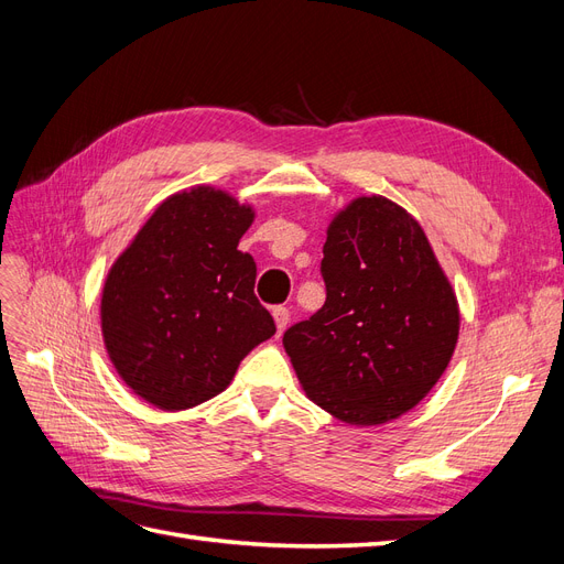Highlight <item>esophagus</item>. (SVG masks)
Masks as SVG:
<instances>
[{"mask_svg":"<svg viewBox=\"0 0 564 564\" xmlns=\"http://www.w3.org/2000/svg\"><path fill=\"white\" fill-rule=\"evenodd\" d=\"M273 317H275V324H278V332L282 334L284 328H286V324H289V319H291L289 310L284 305H278V307H273Z\"/></svg>","mask_w":564,"mask_h":564,"instance_id":"34e87169","label":"esophagus"}]
</instances>
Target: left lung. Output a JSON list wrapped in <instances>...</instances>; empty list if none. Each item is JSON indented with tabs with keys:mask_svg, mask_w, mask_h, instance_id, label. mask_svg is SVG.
<instances>
[{
	"mask_svg": "<svg viewBox=\"0 0 564 564\" xmlns=\"http://www.w3.org/2000/svg\"><path fill=\"white\" fill-rule=\"evenodd\" d=\"M322 310L284 332L310 401L347 424H382L415 408L451 364L455 291L422 226L382 196L328 224Z\"/></svg>",
	"mask_w": 564,
	"mask_h": 564,
	"instance_id": "8db88e82",
	"label": "left lung"
}]
</instances>
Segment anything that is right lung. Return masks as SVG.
I'll return each instance as SVG.
<instances>
[{"label":"right lung","mask_w":564,"mask_h":564,"mask_svg":"<svg viewBox=\"0 0 564 564\" xmlns=\"http://www.w3.org/2000/svg\"><path fill=\"white\" fill-rule=\"evenodd\" d=\"M254 209L196 186L163 200L102 289V338L130 390L186 411L230 384L240 361L275 334L254 296L257 263L238 249Z\"/></svg>","instance_id":"add662e5"}]
</instances>
